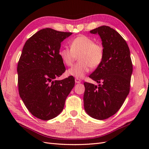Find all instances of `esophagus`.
Listing matches in <instances>:
<instances>
[{"label":"esophagus","mask_w":149,"mask_h":149,"mask_svg":"<svg viewBox=\"0 0 149 149\" xmlns=\"http://www.w3.org/2000/svg\"><path fill=\"white\" fill-rule=\"evenodd\" d=\"M81 82V81L80 79L79 78H75V83H80Z\"/></svg>","instance_id":"esophagus-1"}]
</instances>
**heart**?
Masks as SVG:
<instances>
[{
    "instance_id": "obj_1",
    "label": "heart",
    "mask_w": 149,
    "mask_h": 149,
    "mask_svg": "<svg viewBox=\"0 0 149 149\" xmlns=\"http://www.w3.org/2000/svg\"><path fill=\"white\" fill-rule=\"evenodd\" d=\"M70 45V48H63L59 52L62 61L68 66L73 65L79 58L78 63L68 70L69 75L82 78L91 67L96 68L101 64L104 50L100 43L94 42L93 38L81 35L72 40Z\"/></svg>"
}]
</instances>
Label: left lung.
<instances>
[{
  "mask_svg": "<svg viewBox=\"0 0 149 149\" xmlns=\"http://www.w3.org/2000/svg\"><path fill=\"white\" fill-rule=\"evenodd\" d=\"M102 40L104 56L89 78L98 86L85 82L83 101L86 112L93 118L104 120L115 114L130 91L132 63L125 40L114 29L103 25L90 31Z\"/></svg>",
  "mask_w": 149,
  "mask_h": 149,
  "instance_id": "8db88e82",
  "label": "left lung"
}]
</instances>
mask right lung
<instances>
[{
  "instance_id": "right-lung-1",
  "label": "right lung",
  "mask_w": 149,
  "mask_h": 149,
  "mask_svg": "<svg viewBox=\"0 0 149 149\" xmlns=\"http://www.w3.org/2000/svg\"><path fill=\"white\" fill-rule=\"evenodd\" d=\"M72 34L47 28L24 45L17 65L20 96L30 113L43 120L63 111L74 86L73 76L55 80L66 71L59 55L61 43Z\"/></svg>"
}]
</instances>
